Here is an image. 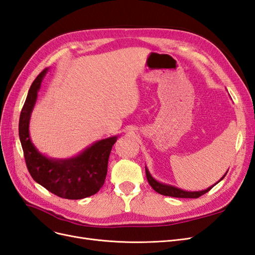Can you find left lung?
Wrapping results in <instances>:
<instances>
[{"label": "left lung", "instance_id": "1", "mask_svg": "<svg viewBox=\"0 0 255 255\" xmlns=\"http://www.w3.org/2000/svg\"><path fill=\"white\" fill-rule=\"evenodd\" d=\"M229 170V169H228ZM228 170L226 171V174L221 177L218 182H216L215 184L211 185L210 187L205 188V190H202V191H185V190H182V188L180 187H177L175 185H171V184H167V183H163V182H160L158 181V180H155L151 174L149 172L148 168H147V166H145V171H146V177H147V180H148V183L150 184V186L153 188V190L161 194V195H164V196H170V197H176V198H198V197H200L201 195L208 193L211 188L213 186H215L217 183H219L221 180H223L226 175Z\"/></svg>", "mask_w": 255, "mask_h": 255}]
</instances>
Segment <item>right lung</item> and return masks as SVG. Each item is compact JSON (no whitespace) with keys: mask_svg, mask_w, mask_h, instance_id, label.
<instances>
[{"mask_svg":"<svg viewBox=\"0 0 255 255\" xmlns=\"http://www.w3.org/2000/svg\"><path fill=\"white\" fill-rule=\"evenodd\" d=\"M48 68L31 84L19 121V137L32 179L47 191L65 199H83L96 194L105 183L112 146L119 135L100 139L71 158L57 159L40 152L29 134L31 112Z\"/></svg>","mask_w":255,"mask_h":255,"instance_id":"1","label":"right lung"}]
</instances>
